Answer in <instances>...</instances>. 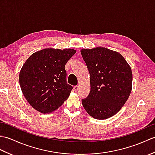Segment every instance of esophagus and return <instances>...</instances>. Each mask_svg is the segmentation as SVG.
Returning <instances> with one entry per match:
<instances>
[{"instance_id":"obj_1","label":"esophagus","mask_w":155,"mask_h":155,"mask_svg":"<svg viewBox=\"0 0 155 155\" xmlns=\"http://www.w3.org/2000/svg\"><path fill=\"white\" fill-rule=\"evenodd\" d=\"M74 90L75 91H77L78 90V86H74Z\"/></svg>"}]
</instances>
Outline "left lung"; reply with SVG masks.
Masks as SVG:
<instances>
[{
    "instance_id": "8db88e82",
    "label": "left lung",
    "mask_w": 155,
    "mask_h": 155,
    "mask_svg": "<svg viewBox=\"0 0 155 155\" xmlns=\"http://www.w3.org/2000/svg\"><path fill=\"white\" fill-rule=\"evenodd\" d=\"M81 52L91 77V92L82 104L92 117L107 119L116 114L129 97L132 70L120 53L107 48L82 49Z\"/></svg>"
}]
</instances>
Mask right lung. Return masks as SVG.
Returning <instances> with one entry per match:
<instances>
[{
  "label": "right lung",
  "mask_w": 155,
  "mask_h": 155,
  "mask_svg": "<svg viewBox=\"0 0 155 155\" xmlns=\"http://www.w3.org/2000/svg\"><path fill=\"white\" fill-rule=\"evenodd\" d=\"M77 52L74 49L48 48L31 55L20 71L19 83L31 106L41 113L57 110L72 89L67 83L65 64Z\"/></svg>",
  "instance_id": "add662e5"
}]
</instances>
